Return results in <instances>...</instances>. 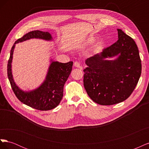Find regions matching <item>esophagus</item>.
Returning <instances> with one entry per match:
<instances>
[{
    "instance_id": "esophagus-1",
    "label": "esophagus",
    "mask_w": 149,
    "mask_h": 149,
    "mask_svg": "<svg viewBox=\"0 0 149 149\" xmlns=\"http://www.w3.org/2000/svg\"><path fill=\"white\" fill-rule=\"evenodd\" d=\"M74 66L75 67H76V68H80V69H82L83 68L82 66H81V65L80 63L78 62V61H75L74 63Z\"/></svg>"
}]
</instances>
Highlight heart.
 <instances>
[{"label":"heart","mask_w":149,"mask_h":149,"mask_svg":"<svg viewBox=\"0 0 149 149\" xmlns=\"http://www.w3.org/2000/svg\"><path fill=\"white\" fill-rule=\"evenodd\" d=\"M96 40V38L94 36H89V37L83 40V41L76 42L73 45V48L74 49H78V50L82 49L88 46L91 45L93 43L95 42Z\"/></svg>","instance_id":"heart-1"}]
</instances>
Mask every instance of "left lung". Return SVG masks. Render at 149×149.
<instances>
[{"label":"left lung","instance_id":"obj_1","mask_svg":"<svg viewBox=\"0 0 149 149\" xmlns=\"http://www.w3.org/2000/svg\"><path fill=\"white\" fill-rule=\"evenodd\" d=\"M118 31V41L85 61L84 88L90 98L101 105L127 100L141 77V60L136 42L121 29Z\"/></svg>","mask_w":149,"mask_h":149}]
</instances>
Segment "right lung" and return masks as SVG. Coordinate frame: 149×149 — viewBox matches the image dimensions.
<instances>
[{"mask_svg": "<svg viewBox=\"0 0 149 149\" xmlns=\"http://www.w3.org/2000/svg\"><path fill=\"white\" fill-rule=\"evenodd\" d=\"M36 38L53 41L52 35L48 31L33 30L18 39L13 44L10 50V55L7 65L8 78L15 96L22 102L34 109L40 111H48L55 108L63 96V87L68 78L73 67V61L63 63L49 60L50 64L48 67L45 79L43 83L36 89L24 91L16 84L13 78L12 63L13 54L15 45L26 40Z\"/></svg>", "mask_w": 149, "mask_h": 149, "instance_id": "1", "label": "right lung"}]
</instances>
